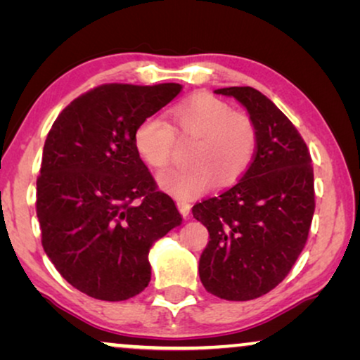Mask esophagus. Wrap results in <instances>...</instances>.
I'll return each instance as SVG.
<instances>
[{
	"instance_id": "34e87169",
	"label": "esophagus",
	"mask_w": 360,
	"mask_h": 360,
	"mask_svg": "<svg viewBox=\"0 0 360 360\" xmlns=\"http://www.w3.org/2000/svg\"><path fill=\"white\" fill-rule=\"evenodd\" d=\"M176 208L181 213V216L186 219L190 216V205L186 203V201H176Z\"/></svg>"
}]
</instances>
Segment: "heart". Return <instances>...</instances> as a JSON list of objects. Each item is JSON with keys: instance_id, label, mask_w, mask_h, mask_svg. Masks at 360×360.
Instances as JSON below:
<instances>
[{"instance_id": "obj_1", "label": "heart", "mask_w": 360, "mask_h": 360, "mask_svg": "<svg viewBox=\"0 0 360 360\" xmlns=\"http://www.w3.org/2000/svg\"><path fill=\"white\" fill-rule=\"evenodd\" d=\"M174 129L181 139H196L190 169H172L157 175L160 188L176 198H195L214 184L229 186L252 164L257 150V127L244 112L210 93H196L172 110ZM134 147L152 169L169 165L175 134L160 117H147L136 127Z\"/></svg>"}]
</instances>
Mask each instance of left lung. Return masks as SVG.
Listing matches in <instances>:
<instances>
[{"label": "left lung", "instance_id": "8db88e82", "mask_svg": "<svg viewBox=\"0 0 360 360\" xmlns=\"http://www.w3.org/2000/svg\"><path fill=\"white\" fill-rule=\"evenodd\" d=\"M214 93L248 110L257 150L238 184L191 210L210 233L198 270L210 293L248 302L277 287L307 244L314 213L311 155L292 121L255 88Z\"/></svg>", "mask_w": 360, "mask_h": 360}]
</instances>
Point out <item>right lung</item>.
<instances>
[{"label":"right lung","mask_w":360,"mask_h":360,"mask_svg":"<svg viewBox=\"0 0 360 360\" xmlns=\"http://www.w3.org/2000/svg\"><path fill=\"white\" fill-rule=\"evenodd\" d=\"M180 91L179 83H106L75 98L49 131L36 201L42 248L88 297L141 293L152 244L181 223L134 147L136 127Z\"/></svg>","instance_id":"1"}]
</instances>
